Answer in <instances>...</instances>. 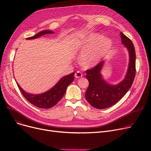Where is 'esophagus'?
Segmentation results:
<instances>
[{"label": "esophagus", "mask_w": 151, "mask_h": 151, "mask_svg": "<svg viewBox=\"0 0 151 151\" xmlns=\"http://www.w3.org/2000/svg\"><path fill=\"white\" fill-rule=\"evenodd\" d=\"M82 76H83V74L79 71H78L77 72H76L75 74V77L76 78H81Z\"/></svg>", "instance_id": "1"}]
</instances>
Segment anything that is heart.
<instances>
[{
	"mask_svg": "<svg viewBox=\"0 0 151 151\" xmlns=\"http://www.w3.org/2000/svg\"><path fill=\"white\" fill-rule=\"evenodd\" d=\"M112 46L113 42L109 38L93 33L77 42L75 47L82 52L80 57L81 65L91 67L96 65L108 52Z\"/></svg>",
	"mask_w": 151,
	"mask_h": 151,
	"instance_id": "heart-1",
	"label": "heart"
}]
</instances>
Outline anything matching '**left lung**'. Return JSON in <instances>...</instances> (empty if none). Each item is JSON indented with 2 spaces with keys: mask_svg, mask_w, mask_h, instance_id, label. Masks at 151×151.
<instances>
[{
  "mask_svg": "<svg viewBox=\"0 0 151 151\" xmlns=\"http://www.w3.org/2000/svg\"><path fill=\"white\" fill-rule=\"evenodd\" d=\"M122 44L128 50L129 66L124 80L117 84L108 83L101 73L105 60L101 61L94 68L86 70V78L89 85L85 97L94 108L105 109L112 106L119 101L131 88L135 76L136 54L134 45L128 37L121 32Z\"/></svg>",
  "mask_w": 151,
  "mask_h": 151,
  "instance_id": "8db88e82",
  "label": "left lung"
}]
</instances>
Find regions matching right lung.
I'll return each instance as SVG.
<instances>
[{"label": "right lung", "instance_id": "1", "mask_svg": "<svg viewBox=\"0 0 151 151\" xmlns=\"http://www.w3.org/2000/svg\"><path fill=\"white\" fill-rule=\"evenodd\" d=\"M53 31L45 30L40 32L36 35L27 38V40H34L43 36L45 34H54ZM74 73L63 76L52 88L43 93L39 94H32L24 91L19 84L17 82L18 88L25 99L33 105L40 108H50L62 99L66 92L68 86L74 81Z\"/></svg>", "mask_w": 151, "mask_h": 151}]
</instances>
